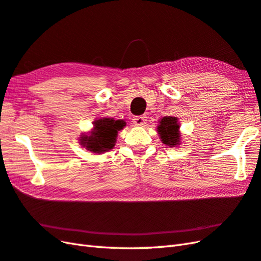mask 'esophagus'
Segmentation results:
<instances>
[{
	"label": "esophagus",
	"instance_id": "1",
	"mask_svg": "<svg viewBox=\"0 0 261 261\" xmlns=\"http://www.w3.org/2000/svg\"><path fill=\"white\" fill-rule=\"evenodd\" d=\"M146 122H147V117H146L145 115L135 116L134 118H133V123H134L136 126H143L146 124Z\"/></svg>",
	"mask_w": 261,
	"mask_h": 261
}]
</instances>
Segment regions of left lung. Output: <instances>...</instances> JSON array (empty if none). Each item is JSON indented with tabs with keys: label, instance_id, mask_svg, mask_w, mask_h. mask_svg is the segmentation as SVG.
I'll use <instances>...</instances> for the list:
<instances>
[{
	"label": "left lung",
	"instance_id": "obj_1",
	"mask_svg": "<svg viewBox=\"0 0 261 261\" xmlns=\"http://www.w3.org/2000/svg\"><path fill=\"white\" fill-rule=\"evenodd\" d=\"M158 134H160L162 142L166 144L169 147H175L179 144L180 134L179 125L176 117L165 116L161 119V123L157 127Z\"/></svg>",
	"mask_w": 261,
	"mask_h": 261
}]
</instances>
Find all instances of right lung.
Masks as SVG:
<instances>
[{"label": "right lung", "instance_id": "obj_1", "mask_svg": "<svg viewBox=\"0 0 261 261\" xmlns=\"http://www.w3.org/2000/svg\"><path fill=\"white\" fill-rule=\"evenodd\" d=\"M126 123L122 119L100 118L94 122V129L90 136H83L82 144L93 152H105L114 147L117 132L123 129Z\"/></svg>", "mask_w": 261, "mask_h": 261}]
</instances>
